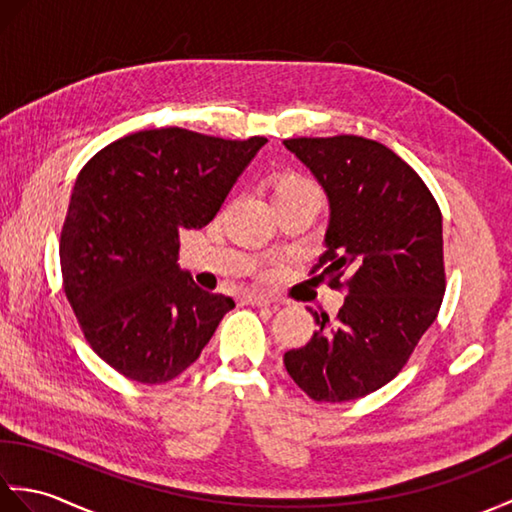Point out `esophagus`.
<instances>
[{
    "mask_svg": "<svg viewBox=\"0 0 512 512\" xmlns=\"http://www.w3.org/2000/svg\"><path fill=\"white\" fill-rule=\"evenodd\" d=\"M246 303H250V306H255V308H264V306H270L273 299L266 295H257V292H250V295H246Z\"/></svg>",
    "mask_w": 512,
    "mask_h": 512,
    "instance_id": "esophagus-1",
    "label": "esophagus"
}]
</instances>
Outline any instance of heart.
Listing matches in <instances>:
<instances>
[{
  "instance_id": "obj_1",
  "label": "heart",
  "mask_w": 512,
  "mask_h": 512,
  "mask_svg": "<svg viewBox=\"0 0 512 512\" xmlns=\"http://www.w3.org/2000/svg\"><path fill=\"white\" fill-rule=\"evenodd\" d=\"M284 193H317V195H321L317 184H314L308 178H303V176L281 178L279 184H277V189H275V195H284Z\"/></svg>"
}]
</instances>
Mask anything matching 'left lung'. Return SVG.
I'll use <instances>...</instances> for the list:
<instances>
[{
	"label": "left lung",
	"mask_w": 512,
	"mask_h": 512,
	"mask_svg": "<svg viewBox=\"0 0 512 512\" xmlns=\"http://www.w3.org/2000/svg\"><path fill=\"white\" fill-rule=\"evenodd\" d=\"M284 145L330 200L325 253L310 275L345 288L330 323L284 354L290 378L317 402H347L387 385L436 321L444 297L442 213L405 160L361 136L288 138Z\"/></svg>",
	"instance_id": "left-lung-1"
}]
</instances>
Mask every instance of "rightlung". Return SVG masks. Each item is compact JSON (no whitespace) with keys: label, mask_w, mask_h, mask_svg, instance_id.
<instances>
[{"label":"right lung","mask_w":512,"mask_h":512,"mask_svg":"<svg viewBox=\"0 0 512 512\" xmlns=\"http://www.w3.org/2000/svg\"><path fill=\"white\" fill-rule=\"evenodd\" d=\"M266 143L145 129L81 169L59 244L63 290L92 350L118 374L169 383L235 308L180 270V231L213 220Z\"/></svg>","instance_id":"1"}]
</instances>
